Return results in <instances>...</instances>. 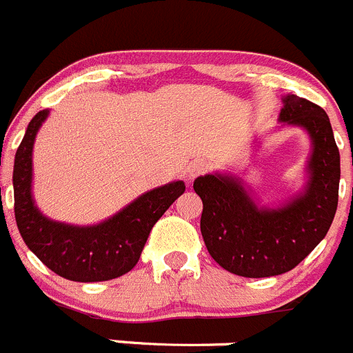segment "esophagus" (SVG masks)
Masks as SVG:
<instances>
[{"label":"esophagus","instance_id":"34e87169","mask_svg":"<svg viewBox=\"0 0 353 353\" xmlns=\"http://www.w3.org/2000/svg\"><path fill=\"white\" fill-rule=\"evenodd\" d=\"M210 168L211 166H210V163H208V161H203V159L194 161V163L189 166V179L190 180L197 179V176H201V174L208 173V170H210Z\"/></svg>","mask_w":353,"mask_h":353}]
</instances>
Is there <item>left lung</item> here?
I'll return each mask as SVG.
<instances>
[{
    "instance_id": "obj_1",
    "label": "left lung",
    "mask_w": 353,
    "mask_h": 353,
    "mask_svg": "<svg viewBox=\"0 0 353 353\" xmlns=\"http://www.w3.org/2000/svg\"><path fill=\"white\" fill-rule=\"evenodd\" d=\"M281 123L307 130L312 140L308 182L281 208H258L243 182L204 174L194 182L203 199L201 234L211 258L241 277H270L296 267L333 223L340 187V150L322 107L286 95Z\"/></svg>"
}]
</instances>
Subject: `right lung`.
Listing matches in <instances>:
<instances>
[{"mask_svg":"<svg viewBox=\"0 0 353 353\" xmlns=\"http://www.w3.org/2000/svg\"><path fill=\"white\" fill-rule=\"evenodd\" d=\"M48 110L29 123L13 164V196L19 232L29 250L55 274L76 283L116 279L132 270L142 254L150 230L164 211L179 199L185 183H166L137 197L119 213L92 227L53 221L32 201V145Z\"/></svg>","mask_w":353,"mask_h":353,"instance_id":"add662e5","label":"right lung"}]
</instances>
